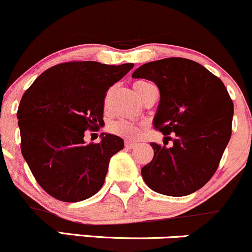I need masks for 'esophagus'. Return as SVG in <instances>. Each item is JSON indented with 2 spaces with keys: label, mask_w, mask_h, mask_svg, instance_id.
<instances>
[{
  "label": "esophagus",
  "mask_w": 252,
  "mask_h": 252,
  "mask_svg": "<svg viewBox=\"0 0 252 252\" xmlns=\"http://www.w3.org/2000/svg\"><path fill=\"white\" fill-rule=\"evenodd\" d=\"M137 145V143H134V142H125V147L127 149H132V148H134Z\"/></svg>",
  "instance_id": "esophagus-1"
}]
</instances>
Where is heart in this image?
Listing matches in <instances>:
<instances>
[{
    "mask_svg": "<svg viewBox=\"0 0 252 252\" xmlns=\"http://www.w3.org/2000/svg\"><path fill=\"white\" fill-rule=\"evenodd\" d=\"M148 82L145 81H136L133 84V88L136 91L137 95L142 93V91L148 86ZM108 131L118 136L125 137V138H134L138 136L139 133V125L138 124L133 123V121L126 120V119H118V120L111 121L108 125Z\"/></svg>",
    "mask_w": 252,
    "mask_h": 252,
    "instance_id": "b5f03b06",
    "label": "heart"
}]
</instances>
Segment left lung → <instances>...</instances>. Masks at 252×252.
Returning a JSON list of instances; mask_svg holds the SVG:
<instances>
[{"label":"left lung","mask_w":252,"mask_h":252,"mask_svg":"<svg viewBox=\"0 0 252 252\" xmlns=\"http://www.w3.org/2000/svg\"><path fill=\"white\" fill-rule=\"evenodd\" d=\"M132 76L159 87L154 128L173 142L150 143L154 158L142 168L144 182L164 195L194 193L215 175L232 136L234 105L227 88L199 63L175 57L143 64Z\"/></svg>","instance_id":"obj_1"}]
</instances>
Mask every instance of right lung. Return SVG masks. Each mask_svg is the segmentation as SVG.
Instances as JSON below:
<instances>
[{"mask_svg":"<svg viewBox=\"0 0 252 252\" xmlns=\"http://www.w3.org/2000/svg\"><path fill=\"white\" fill-rule=\"evenodd\" d=\"M132 68V63L66 62L42 72L24 93L17 113L20 150L51 196L76 203L103 187L109 161L124 141L102 133L99 143L86 144L85 131H99L109 87Z\"/></svg>","mask_w":252,"mask_h":252,"instance_id":"obj_1","label":"right lung"}]
</instances>
